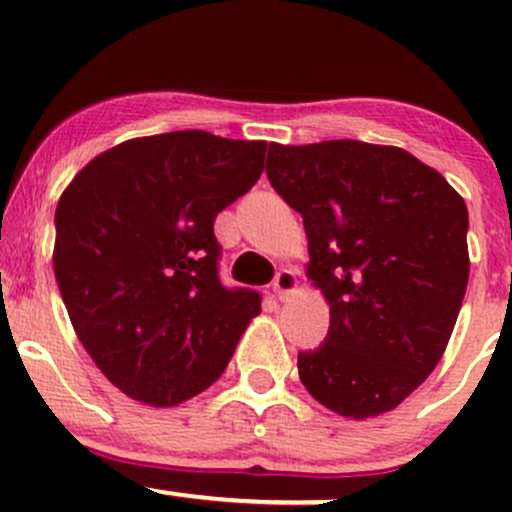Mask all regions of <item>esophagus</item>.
<instances>
[{
	"instance_id": "obj_1",
	"label": "esophagus",
	"mask_w": 512,
	"mask_h": 512,
	"mask_svg": "<svg viewBox=\"0 0 512 512\" xmlns=\"http://www.w3.org/2000/svg\"><path fill=\"white\" fill-rule=\"evenodd\" d=\"M296 286H298V279H296V274L291 272V269H281V272H276L274 281H272V291H274V296L279 298V301H284V298L289 296V293L296 289Z\"/></svg>"
}]
</instances>
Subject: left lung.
Returning <instances> with one entry per match:
<instances>
[{
	"label": "left lung",
	"mask_w": 512,
	"mask_h": 512,
	"mask_svg": "<svg viewBox=\"0 0 512 512\" xmlns=\"http://www.w3.org/2000/svg\"><path fill=\"white\" fill-rule=\"evenodd\" d=\"M267 178L303 216L330 332L298 354L317 402L349 419L395 409L438 366L467 291L469 216L438 170L356 139L269 144Z\"/></svg>",
	"instance_id": "8db88e82"
}]
</instances>
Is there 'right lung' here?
<instances>
[{
    "instance_id": "right-lung-1",
    "label": "right lung",
    "mask_w": 512,
    "mask_h": 512,
    "mask_svg": "<svg viewBox=\"0 0 512 512\" xmlns=\"http://www.w3.org/2000/svg\"><path fill=\"white\" fill-rule=\"evenodd\" d=\"M264 142L202 129L93 158L55 211V276L81 344L127 397L173 407L219 380L262 296L219 276L214 219L260 180Z\"/></svg>"
}]
</instances>
